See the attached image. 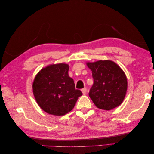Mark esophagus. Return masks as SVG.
<instances>
[{
    "mask_svg": "<svg viewBox=\"0 0 154 154\" xmlns=\"http://www.w3.org/2000/svg\"><path fill=\"white\" fill-rule=\"evenodd\" d=\"M81 91L82 92V94H86V93H87V88H83V89H81Z\"/></svg>",
    "mask_w": 154,
    "mask_h": 154,
    "instance_id": "esophagus-1",
    "label": "esophagus"
}]
</instances>
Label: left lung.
Masks as SVG:
<instances>
[{"label": "left lung", "instance_id": "obj_1", "mask_svg": "<svg viewBox=\"0 0 154 154\" xmlns=\"http://www.w3.org/2000/svg\"><path fill=\"white\" fill-rule=\"evenodd\" d=\"M87 65L94 79L89 96L94 105L107 111L121 105L127 90V79L123 70L110 60L88 62Z\"/></svg>", "mask_w": 154, "mask_h": 154}]
</instances>
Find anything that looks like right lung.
<instances>
[{"label": "right lung", "instance_id": "right-lung-1", "mask_svg": "<svg viewBox=\"0 0 154 154\" xmlns=\"http://www.w3.org/2000/svg\"><path fill=\"white\" fill-rule=\"evenodd\" d=\"M69 66L65 63L53 64L42 68L32 85L36 103L44 112L51 115L63 116L73 109L79 97L73 79L68 74Z\"/></svg>", "mask_w": 154, "mask_h": 154}]
</instances>
